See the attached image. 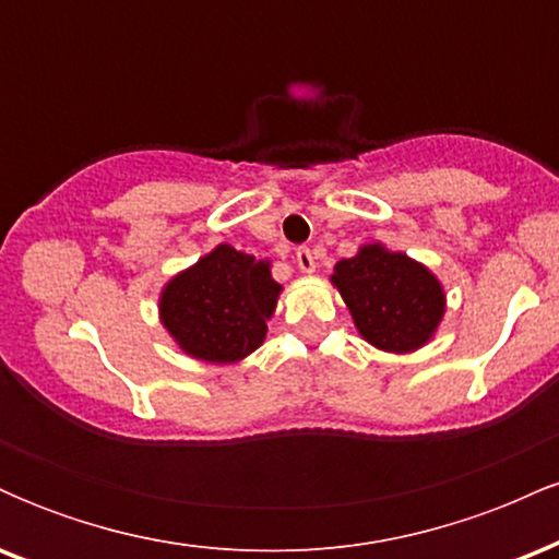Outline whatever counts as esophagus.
<instances>
[{"instance_id": "esophagus-1", "label": "esophagus", "mask_w": 559, "mask_h": 559, "mask_svg": "<svg viewBox=\"0 0 559 559\" xmlns=\"http://www.w3.org/2000/svg\"><path fill=\"white\" fill-rule=\"evenodd\" d=\"M297 265H299L301 273L316 271V254H312L310 247H299L297 249Z\"/></svg>"}]
</instances>
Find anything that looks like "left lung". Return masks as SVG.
I'll list each match as a JSON object with an SVG mask.
<instances>
[{
	"instance_id": "8db88e82",
	"label": "left lung",
	"mask_w": 559,
	"mask_h": 559,
	"mask_svg": "<svg viewBox=\"0 0 559 559\" xmlns=\"http://www.w3.org/2000/svg\"><path fill=\"white\" fill-rule=\"evenodd\" d=\"M333 286L355 318L357 331L378 349L413 352L431 338L444 316V292L426 267L378 243L338 260Z\"/></svg>"
}]
</instances>
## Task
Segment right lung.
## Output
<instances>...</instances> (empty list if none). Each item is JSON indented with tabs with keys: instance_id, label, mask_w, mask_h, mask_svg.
<instances>
[{
	"instance_id": "add662e5",
	"label": "right lung",
	"mask_w": 559,
	"mask_h": 559,
	"mask_svg": "<svg viewBox=\"0 0 559 559\" xmlns=\"http://www.w3.org/2000/svg\"><path fill=\"white\" fill-rule=\"evenodd\" d=\"M278 292L267 262L221 243L165 286L159 316L191 357L236 362L262 344Z\"/></svg>"
}]
</instances>
